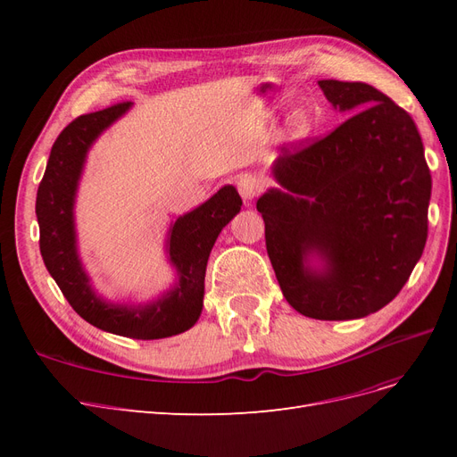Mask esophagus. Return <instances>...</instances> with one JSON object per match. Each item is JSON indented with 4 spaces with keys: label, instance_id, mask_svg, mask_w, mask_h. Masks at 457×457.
<instances>
[{
    "label": "esophagus",
    "instance_id": "1",
    "mask_svg": "<svg viewBox=\"0 0 457 457\" xmlns=\"http://www.w3.org/2000/svg\"><path fill=\"white\" fill-rule=\"evenodd\" d=\"M259 190H261V179H257L255 175H244V177H240L238 192H240V196L245 202L253 200L257 196Z\"/></svg>",
    "mask_w": 457,
    "mask_h": 457
}]
</instances>
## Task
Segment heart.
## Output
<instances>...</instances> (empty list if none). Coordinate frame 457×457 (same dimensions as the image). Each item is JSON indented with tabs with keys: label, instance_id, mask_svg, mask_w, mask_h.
Segmentation results:
<instances>
[{
	"label": "heart",
	"instance_id": "heart-1",
	"mask_svg": "<svg viewBox=\"0 0 457 457\" xmlns=\"http://www.w3.org/2000/svg\"><path fill=\"white\" fill-rule=\"evenodd\" d=\"M287 131L294 139H301V137H307L311 131V121L307 118V114L303 112H295L287 121Z\"/></svg>",
	"mask_w": 457,
	"mask_h": 457
}]
</instances>
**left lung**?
I'll return each mask as SVG.
<instances>
[{"label": "left lung", "mask_w": 457, "mask_h": 457, "mask_svg": "<svg viewBox=\"0 0 457 457\" xmlns=\"http://www.w3.org/2000/svg\"><path fill=\"white\" fill-rule=\"evenodd\" d=\"M339 112L324 139L282 148L278 187L257 200L286 301L316 320H356L391 303L420 261L431 200L421 137L406 110L362 81L322 79Z\"/></svg>", "instance_id": "left-lung-1"}]
</instances>
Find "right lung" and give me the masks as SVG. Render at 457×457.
<instances>
[{"label":"right lung","instance_id":"right-lung-1","mask_svg":"<svg viewBox=\"0 0 457 457\" xmlns=\"http://www.w3.org/2000/svg\"><path fill=\"white\" fill-rule=\"evenodd\" d=\"M129 108L131 103H121L79 116L57 137L36 198L39 252L62 295L86 322L121 337L163 339L183 334L198 322L207 259L219 232L240 212L242 198L237 188L227 185L196 210L173 220L165 253L175 270V282L156 299L112 303L96 294L79 259L74 205L93 143Z\"/></svg>","mask_w":457,"mask_h":457}]
</instances>
